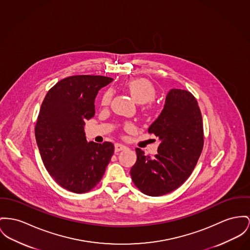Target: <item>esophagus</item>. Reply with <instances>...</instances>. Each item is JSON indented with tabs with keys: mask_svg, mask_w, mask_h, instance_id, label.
<instances>
[{
	"mask_svg": "<svg viewBox=\"0 0 250 250\" xmlns=\"http://www.w3.org/2000/svg\"><path fill=\"white\" fill-rule=\"evenodd\" d=\"M126 149H128V147L125 146V145H123V144L117 143V144L115 145V150H116V152H118V151H120V150H126Z\"/></svg>",
	"mask_w": 250,
	"mask_h": 250,
	"instance_id": "obj_1",
	"label": "esophagus"
}]
</instances>
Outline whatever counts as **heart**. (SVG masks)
Returning a JSON list of instances; mask_svg holds the SVG:
<instances>
[{
    "label": "heart",
    "instance_id": "heart-1",
    "mask_svg": "<svg viewBox=\"0 0 250 250\" xmlns=\"http://www.w3.org/2000/svg\"><path fill=\"white\" fill-rule=\"evenodd\" d=\"M125 87L132 96L133 100L140 104L152 101L156 95V91L153 85L150 83L148 80L145 79H135L129 81L125 85ZM112 91L108 90L104 92L101 98V104L103 106H107L112 100Z\"/></svg>",
    "mask_w": 250,
    "mask_h": 250
}]
</instances>
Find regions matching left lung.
<instances>
[{
    "mask_svg": "<svg viewBox=\"0 0 250 250\" xmlns=\"http://www.w3.org/2000/svg\"><path fill=\"white\" fill-rule=\"evenodd\" d=\"M148 132L160 140L157 153L150 157L136 148L137 159L130 173L144 194L161 196L179 188L199 159L204 131L197 100L186 90H169L161 114Z\"/></svg>",
    "mask_w": 250,
    "mask_h": 250,
    "instance_id": "obj_1",
    "label": "left lung"
}]
</instances>
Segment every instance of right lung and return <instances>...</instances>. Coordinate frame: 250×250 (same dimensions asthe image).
<instances>
[{
	"mask_svg": "<svg viewBox=\"0 0 250 250\" xmlns=\"http://www.w3.org/2000/svg\"><path fill=\"white\" fill-rule=\"evenodd\" d=\"M113 79L72 76L55 84L41 106L35 136L42 162L54 180L75 193L100 182L114 154L111 142L86 140V119L95 116V99Z\"/></svg>",
	"mask_w": 250,
	"mask_h": 250,
	"instance_id": "1",
	"label": "right lung"
}]
</instances>
